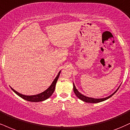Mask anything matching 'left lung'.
Returning <instances> with one entry per match:
<instances>
[{
	"instance_id": "obj_1",
	"label": "left lung",
	"mask_w": 130,
	"mask_h": 130,
	"mask_svg": "<svg viewBox=\"0 0 130 130\" xmlns=\"http://www.w3.org/2000/svg\"><path fill=\"white\" fill-rule=\"evenodd\" d=\"M119 88H118L117 89L116 91L115 92V93H113L111 95H110V96L108 97H107V98H102V99H94V98H88V97H87L85 96H84V95H83L81 94L80 93H79V91H78V90L76 89V87H75L74 84H73V90H74V92L75 93V94L76 95V96L78 98H79V99L82 100V101L85 102H87V103H99V102H102V101H105V100H107L108 99H109V98H111L112 95L115 94L116 93L117 91L118 90V89Z\"/></svg>"
}]
</instances>
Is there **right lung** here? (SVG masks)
<instances>
[{"instance_id": "obj_1", "label": "right lung", "mask_w": 130, "mask_h": 130, "mask_svg": "<svg viewBox=\"0 0 130 130\" xmlns=\"http://www.w3.org/2000/svg\"><path fill=\"white\" fill-rule=\"evenodd\" d=\"M60 71H59L57 76H56L55 79H54L52 84H51V85H50V87H49V88L46 89V90L44 91L43 92H42V93L38 94L32 95V96H26V95L18 93V92H17L16 91H15L14 89H12L11 87V90L13 91L16 94H18L19 96H20V98H22V99L26 100V101H27L32 102H37L43 101H45V100L48 99V98L53 94V93H54V90H55L56 82H57V79H58V78L59 77Z\"/></svg>"}]
</instances>
